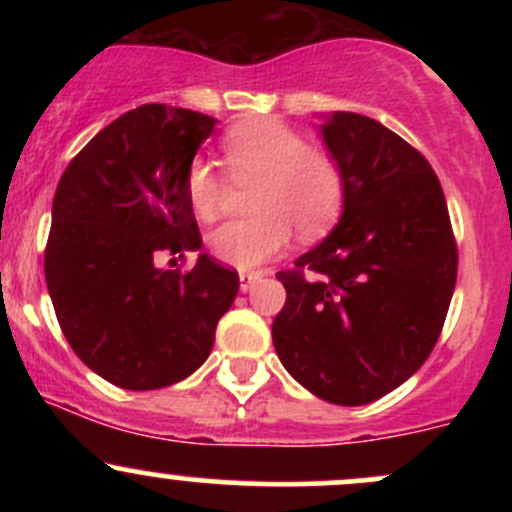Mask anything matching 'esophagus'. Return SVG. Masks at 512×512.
Instances as JSON below:
<instances>
[{"label": "esophagus", "mask_w": 512, "mask_h": 512, "mask_svg": "<svg viewBox=\"0 0 512 512\" xmlns=\"http://www.w3.org/2000/svg\"><path fill=\"white\" fill-rule=\"evenodd\" d=\"M260 280H262L260 272H240V289H242V292H250L252 285H255V282H260Z\"/></svg>", "instance_id": "1"}]
</instances>
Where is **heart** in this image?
I'll list each match as a JSON object with an SVG mask.
<instances>
[{"label": "heart", "instance_id": "heart-1", "mask_svg": "<svg viewBox=\"0 0 512 512\" xmlns=\"http://www.w3.org/2000/svg\"><path fill=\"white\" fill-rule=\"evenodd\" d=\"M223 156L232 180L252 183V218L232 220L210 235L215 260L252 270L285 247L289 227L299 237H317L337 220L344 205V178L337 160L280 121H247L223 138ZM227 183L205 160L190 163L185 195L200 220L223 213Z\"/></svg>", "mask_w": 512, "mask_h": 512}]
</instances>
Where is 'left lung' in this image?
<instances>
[{"label":"left lung","mask_w":512,"mask_h":512,"mask_svg":"<svg viewBox=\"0 0 512 512\" xmlns=\"http://www.w3.org/2000/svg\"><path fill=\"white\" fill-rule=\"evenodd\" d=\"M319 133L342 170V215L294 260L297 270L280 272L287 302L272 342L314 396L364 406L428 359L456 287L458 252L441 183L416 148L349 111L324 116Z\"/></svg>","instance_id":"1"}]
</instances>
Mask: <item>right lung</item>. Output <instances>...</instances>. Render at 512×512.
I'll list each match as a JSON object with an SVG mask.
<instances>
[{
    "label": "right lung",
    "instance_id": "add662e5",
    "mask_svg": "<svg viewBox=\"0 0 512 512\" xmlns=\"http://www.w3.org/2000/svg\"><path fill=\"white\" fill-rule=\"evenodd\" d=\"M215 123L163 103L133 108L56 188L44 255L56 319L76 356L121 389H163L200 369L240 289L205 252L185 275L156 265L203 247L185 173Z\"/></svg>",
    "mask_w": 512,
    "mask_h": 512
}]
</instances>
